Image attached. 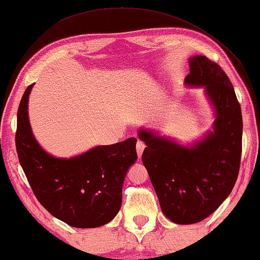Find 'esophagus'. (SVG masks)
<instances>
[{
    "label": "esophagus",
    "mask_w": 260,
    "mask_h": 260,
    "mask_svg": "<svg viewBox=\"0 0 260 260\" xmlns=\"http://www.w3.org/2000/svg\"><path fill=\"white\" fill-rule=\"evenodd\" d=\"M145 147H146V145H145L142 141H138V142H137V153H138L139 156L142 155V153H144Z\"/></svg>",
    "instance_id": "esophagus-1"
}]
</instances>
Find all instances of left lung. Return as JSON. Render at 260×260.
Instances as JSON below:
<instances>
[{"label":"left lung","instance_id":"8db88e82","mask_svg":"<svg viewBox=\"0 0 260 260\" xmlns=\"http://www.w3.org/2000/svg\"><path fill=\"white\" fill-rule=\"evenodd\" d=\"M188 87H203L214 111L213 131L189 145L139 129L147 147L142 162L162 213L180 225L196 224L228 198L239 173L243 118L235 89L221 67L206 56L189 57Z\"/></svg>","mask_w":260,"mask_h":260}]
</instances>
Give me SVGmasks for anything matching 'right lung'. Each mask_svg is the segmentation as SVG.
I'll return each mask as SVG.
<instances>
[{
    "label": "right lung",
    "mask_w": 260,
    "mask_h": 260,
    "mask_svg": "<svg viewBox=\"0 0 260 260\" xmlns=\"http://www.w3.org/2000/svg\"><path fill=\"white\" fill-rule=\"evenodd\" d=\"M25 89L17 111L16 151L36 198L54 217L78 229H94L114 219L121 207L127 171L137 161V139L95 146L72 158H56L32 134Z\"/></svg>",
    "instance_id": "right-lung-1"
}]
</instances>
